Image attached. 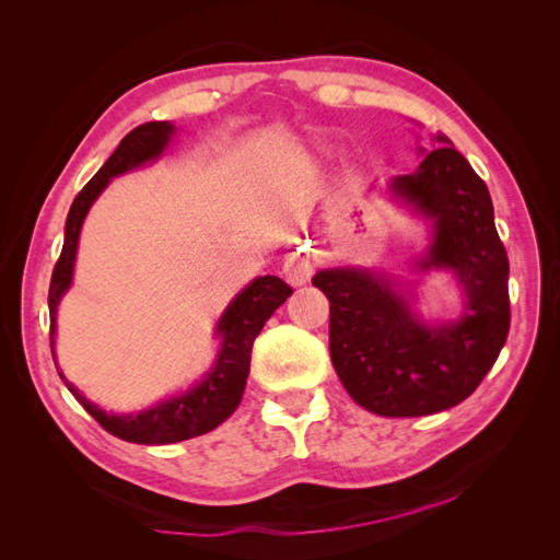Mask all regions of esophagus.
<instances>
[{
    "instance_id": "esophagus-1",
    "label": "esophagus",
    "mask_w": 560,
    "mask_h": 560,
    "mask_svg": "<svg viewBox=\"0 0 560 560\" xmlns=\"http://www.w3.org/2000/svg\"><path fill=\"white\" fill-rule=\"evenodd\" d=\"M313 276V264L301 257V254H294V257H290L284 261V278L290 284L299 287V284H306Z\"/></svg>"
}]
</instances>
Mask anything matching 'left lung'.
Segmentation results:
<instances>
[{"mask_svg":"<svg viewBox=\"0 0 560 560\" xmlns=\"http://www.w3.org/2000/svg\"><path fill=\"white\" fill-rule=\"evenodd\" d=\"M389 191L432 222L416 268L451 270L465 292L460 319L428 325L395 278L369 268L317 270L313 284L329 299L331 362L348 395L378 416H430L465 401L495 364L510 334V259L488 186L446 135Z\"/></svg>","mask_w":560,"mask_h":560,"instance_id":"left-lung-1","label":"left lung"}]
</instances>
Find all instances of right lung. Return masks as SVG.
<instances>
[{"label": "right lung", "instance_id": "obj_1", "mask_svg": "<svg viewBox=\"0 0 560 560\" xmlns=\"http://www.w3.org/2000/svg\"><path fill=\"white\" fill-rule=\"evenodd\" d=\"M173 135H175V126L167 121H149L132 128L126 138L118 142L116 151L95 173V177L83 186L79 196L74 198L70 214H67L60 259L56 261L54 276H50V287H48L50 352H54L58 303L72 284L83 219H86L95 198L105 191V186L109 184L112 177L135 171V167L144 165L147 161H156L163 154L167 142H171ZM287 296H292V287L276 276H264V278L252 280L245 290L229 303L224 315L219 317L217 334L222 336V350H219L217 362L208 371V376L198 385H194L189 393L151 406V409L140 411L138 416L132 413L116 416V413L97 409L93 401L83 397L79 389L62 376V371H58V374L67 385V389L77 397V401L109 434L124 439V442H130V444L184 442V439L206 434L217 425H222V422L238 409L245 393L247 374H249V354H252L254 338L259 336L266 319L276 313V308L282 306Z\"/></svg>", "mask_w": 560, "mask_h": 560}]
</instances>
